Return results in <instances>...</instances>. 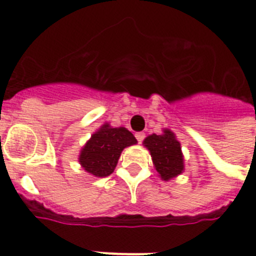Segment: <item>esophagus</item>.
Listing matches in <instances>:
<instances>
[{
	"label": "esophagus",
	"mask_w": 256,
	"mask_h": 256,
	"mask_svg": "<svg viewBox=\"0 0 256 256\" xmlns=\"http://www.w3.org/2000/svg\"><path fill=\"white\" fill-rule=\"evenodd\" d=\"M134 136H136V138H137V141H138V144H141V142L144 140V132H137Z\"/></svg>",
	"instance_id": "34e87169"
}]
</instances>
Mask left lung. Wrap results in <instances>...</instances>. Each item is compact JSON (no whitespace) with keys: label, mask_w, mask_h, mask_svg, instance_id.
<instances>
[{"label":"left lung","mask_w":256,"mask_h":256,"mask_svg":"<svg viewBox=\"0 0 256 256\" xmlns=\"http://www.w3.org/2000/svg\"><path fill=\"white\" fill-rule=\"evenodd\" d=\"M144 144L150 151L155 169L162 180L177 177L184 169L180 144L172 130H164L162 134L146 137Z\"/></svg>","instance_id":"1"}]
</instances>
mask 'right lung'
I'll return each mask as SVG.
<instances>
[{"instance_id":"1","label":"right lung","mask_w":256,"mask_h":256,"mask_svg":"<svg viewBox=\"0 0 256 256\" xmlns=\"http://www.w3.org/2000/svg\"><path fill=\"white\" fill-rule=\"evenodd\" d=\"M136 144L137 140L126 128H112L106 123L84 144L79 155V164L94 177H108L114 172L122 151Z\"/></svg>"}]
</instances>
